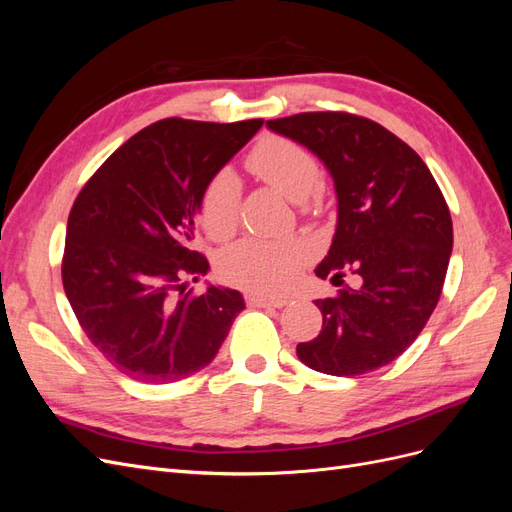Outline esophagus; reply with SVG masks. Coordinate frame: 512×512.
<instances>
[{
  "label": "esophagus",
  "mask_w": 512,
  "mask_h": 512,
  "mask_svg": "<svg viewBox=\"0 0 512 512\" xmlns=\"http://www.w3.org/2000/svg\"><path fill=\"white\" fill-rule=\"evenodd\" d=\"M245 303L250 307H284L288 303L286 297H267V294H245Z\"/></svg>",
  "instance_id": "1"
}]
</instances>
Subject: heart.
Segmentation results:
<instances>
[{
    "instance_id": "heart-1",
    "label": "heart",
    "mask_w": 512,
    "mask_h": 512,
    "mask_svg": "<svg viewBox=\"0 0 512 512\" xmlns=\"http://www.w3.org/2000/svg\"><path fill=\"white\" fill-rule=\"evenodd\" d=\"M245 166L250 173L284 194L292 203H307L322 183V170L316 158L282 136H267L247 153ZM241 185L235 173L218 170L198 200V220L213 241H224L239 224ZM307 258L297 241L243 239L220 256L218 273L224 282L247 292H277L299 271Z\"/></svg>"
}]
</instances>
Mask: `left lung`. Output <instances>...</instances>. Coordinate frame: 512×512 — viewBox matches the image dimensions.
<instances>
[{"instance_id": "8db88e82", "label": "left lung", "mask_w": 512, "mask_h": 512, "mask_svg": "<svg viewBox=\"0 0 512 512\" xmlns=\"http://www.w3.org/2000/svg\"><path fill=\"white\" fill-rule=\"evenodd\" d=\"M267 126L305 145L329 168L337 228L316 275L346 273L359 286L318 299L322 329L297 356L329 376H361L389 365L425 329L453 252V222L418 153L380 123L344 113H299Z\"/></svg>"}]
</instances>
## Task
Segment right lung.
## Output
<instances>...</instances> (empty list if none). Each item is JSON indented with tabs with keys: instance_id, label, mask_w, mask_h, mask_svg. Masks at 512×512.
Segmentation results:
<instances>
[{
	"instance_id": "1",
	"label": "right lung",
	"mask_w": 512,
	"mask_h": 512,
	"mask_svg": "<svg viewBox=\"0 0 512 512\" xmlns=\"http://www.w3.org/2000/svg\"><path fill=\"white\" fill-rule=\"evenodd\" d=\"M262 119L170 117L136 132L76 196L61 280L81 329L104 359L138 382H177L209 365L241 292L194 294L209 260L194 250V215L209 179Z\"/></svg>"
}]
</instances>
